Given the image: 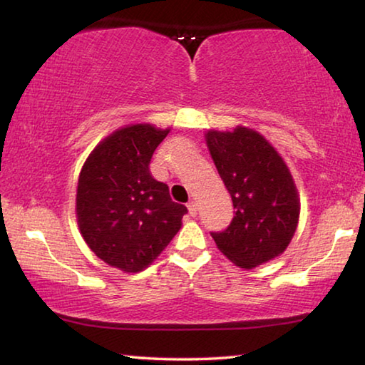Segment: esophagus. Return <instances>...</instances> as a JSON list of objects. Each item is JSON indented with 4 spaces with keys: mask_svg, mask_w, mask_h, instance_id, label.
Instances as JSON below:
<instances>
[{
    "mask_svg": "<svg viewBox=\"0 0 365 365\" xmlns=\"http://www.w3.org/2000/svg\"><path fill=\"white\" fill-rule=\"evenodd\" d=\"M188 211H190V215H191V217H196V211H197V207H196V202L195 201H190L188 202Z\"/></svg>",
    "mask_w": 365,
    "mask_h": 365,
    "instance_id": "34e87169",
    "label": "esophagus"
}]
</instances>
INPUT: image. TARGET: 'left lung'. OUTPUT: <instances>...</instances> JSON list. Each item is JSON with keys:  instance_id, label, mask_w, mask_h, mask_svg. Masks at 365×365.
<instances>
[{"instance_id": "8db88e82", "label": "left lung", "mask_w": 365, "mask_h": 365, "mask_svg": "<svg viewBox=\"0 0 365 365\" xmlns=\"http://www.w3.org/2000/svg\"><path fill=\"white\" fill-rule=\"evenodd\" d=\"M206 141L235 209L225 230L211 232L217 248L243 269L282 255L299 217L298 191L283 159L267 140L245 127L211 130Z\"/></svg>"}]
</instances>
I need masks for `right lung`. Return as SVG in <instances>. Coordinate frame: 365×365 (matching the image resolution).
I'll return each instance as SVG.
<instances>
[{
  "instance_id": "1",
  "label": "right lung",
  "mask_w": 365,
  "mask_h": 365,
  "mask_svg": "<svg viewBox=\"0 0 365 365\" xmlns=\"http://www.w3.org/2000/svg\"><path fill=\"white\" fill-rule=\"evenodd\" d=\"M168 133L148 123L120 128L95 148L80 172V232L98 257L123 272L148 267L188 212L150 170L153 153Z\"/></svg>"
}]
</instances>
